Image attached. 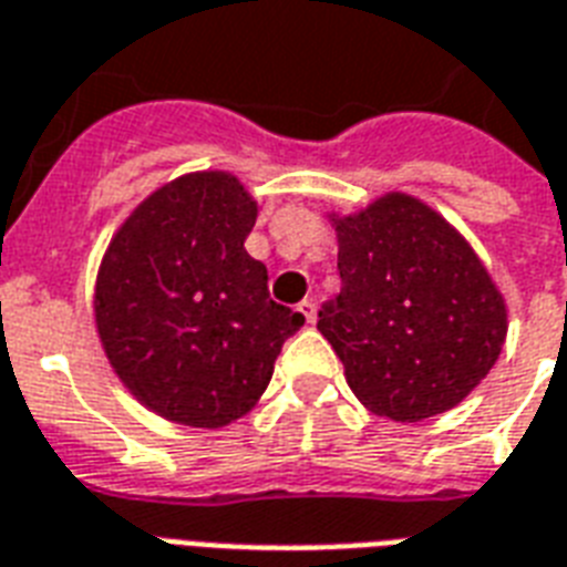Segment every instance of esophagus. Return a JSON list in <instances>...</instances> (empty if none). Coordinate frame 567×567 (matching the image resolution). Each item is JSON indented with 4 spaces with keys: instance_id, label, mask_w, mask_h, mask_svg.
Returning <instances> with one entry per match:
<instances>
[{
    "instance_id": "obj_1",
    "label": "esophagus",
    "mask_w": 567,
    "mask_h": 567,
    "mask_svg": "<svg viewBox=\"0 0 567 567\" xmlns=\"http://www.w3.org/2000/svg\"><path fill=\"white\" fill-rule=\"evenodd\" d=\"M298 310H301V313H305V319L310 324L316 322V298H305V301H301V305H298Z\"/></svg>"
}]
</instances>
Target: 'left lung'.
<instances>
[{
  "label": "left lung",
  "mask_w": 567,
  "mask_h": 567,
  "mask_svg": "<svg viewBox=\"0 0 567 567\" xmlns=\"http://www.w3.org/2000/svg\"><path fill=\"white\" fill-rule=\"evenodd\" d=\"M343 289L316 328L363 405L416 423L462 402L497 363L506 305L471 245L408 195L337 221Z\"/></svg>",
  "instance_id": "8db88e82"
}]
</instances>
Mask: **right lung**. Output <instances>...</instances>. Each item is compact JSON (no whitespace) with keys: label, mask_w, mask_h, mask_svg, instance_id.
Here are the masks:
<instances>
[{"label":"right lung","mask_w":567,"mask_h":567,"mask_svg":"<svg viewBox=\"0 0 567 567\" xmlns=\"http://www.w3.org/2000/svg\"><path fill=\"white\" fill-rule=\"evenodd\" d=\"M254 221L239 179L188 174L153 192L105 251L96 331L121 381L165 420L218 429L248 414L305 324L245 251Z\"/></svg>","instance_id":"right-lung-1"}]
</instances>
